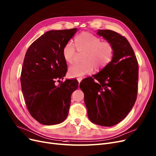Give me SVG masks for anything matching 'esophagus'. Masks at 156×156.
<instances>
[{"label":"esophagus","instance_id":"1","mask_svg":"<svg viewBox=\"0 0 156 156\" xmlns=\"http://www.w3.org/2000/svg\"><path fill=\"white\" fill-rule=\"evenodd\" d=\"M77 80H78L79 83H80V82H81V80H83V77H77Z\"/></svg>","mask_w":156,"mask_h":156}]
</instances>
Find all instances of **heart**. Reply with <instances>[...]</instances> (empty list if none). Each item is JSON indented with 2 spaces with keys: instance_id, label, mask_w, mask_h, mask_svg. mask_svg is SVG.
Returning a JSON list of instances; mask_svg holds the SVG:
<instances>
[{
  "instance_id": "heart-1",
  "label": "heart",
  "mask_w": 156,
  "mask_h": 156,
  "mask_svg": "<svg viewBox=\"0 0 156 156\" xmlns=\"http://www.w3.org/2000/svg\"><path fill=\"white\" fill-rule=\"evenodd\" d=\"M77 51L82 55L81 63L73 64L68 68L71 77H78L93 72L94 67L97 70L103 69L112 61L114 47L109 41H101V39L88 32L79 34L75 38ZM73 44L68 42L63 48V57L67 63H72L76 55Z\"/></svg>"
}]
</instances>
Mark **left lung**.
Returning <instances> with one entry per match:
<instances>
[{"label":"left lung","mask_w":156,"mask_h":156,"mask_svg":"<svg viewBox=\"0 0 156 156\" xmlns=\"http://www.w3.org/2000/svg\"><path fill=\"white\" fill-rule=\"evenodd\" d=\"M97 34L113 45V57L93 77L82 80L80 88L84 93L90 120L111 127L123 120L134 106L138 92V64L125 37L107 29L98 30Z\"/></svg>","instance_id":"left-lung-1"}]
</instances>
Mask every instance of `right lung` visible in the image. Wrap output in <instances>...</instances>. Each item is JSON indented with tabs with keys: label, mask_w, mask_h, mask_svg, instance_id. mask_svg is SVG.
Segmentation results:
<instances>
[{
	"label": "right lung",
	"mask_w": 156,
	"mask_h": 156,
	"mask_svg": "<svg viewBox=\"0 0 156 156\" xmlns=\"http://www.w3.org/2000/svg\"><path fill=\"white\" fill-rule=\"evenodd\" d=\"M77 30L47 31L30 45L25 55L22 91L29 113L43 125H55L66 119L71 95L79 86L76 79L55 85V80L63 79L67 71L63 48Z\"/></svg>",
	"instance_id": "1"
}]
</instances>
